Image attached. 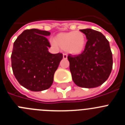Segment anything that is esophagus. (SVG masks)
<instances>
[{
    "label": "esophagus",
    "mask_w": 125,
    "mask_h": 125,
    "mask_svg": "<svg viewBox=\"0 0 125 125\" xmlns=\"http://www.w3.org/2000/svg\"><path fill=\"white\" fill-rule=\"evenodd\" d=\"M67 57H68V55L66 53H63V58L64 59H67Z\"/></svg>",
    "instance_id": "esophagus-1"
}]
</instances>
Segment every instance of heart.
I'll list each match as a JSON object with an SVG mask.
<instances>
[{
	"label": "heart",
	"instance_id": "heart-1",
	"mask_svg": "<svg viewBox=\"0 0 125 125\" xmlns=\"http://www.w3.org/2000/svg\"><path fill=\"white\" fill-rule=\"evenodd\" d=\"M54 46L57 44L72 54H79L84 51L86 44V36L81 31H71L57 34L55 41L52 42Z\"/></svg>",
	"mask_w": 125,
	"mask_h": 125
}]
</instances>
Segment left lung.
Returning <instances> with one entry per match:
<instances>
[{
	"label": "left lung",
	"instance_id": "obj_1",
	"mask_svg": "<svg viewBox=\"0 0 125 125\" xmlns=\"http://www.w3.org/2000/svg\"><path fill=\"white\" fill-rule=\"evenodd\" d=\"M88 41L79 55L69 54V69L74 83L81 88L98 87L108 79L113 68L110 43L102 33L91 29L80 30Z\"/></svg>",
	"mask_w": 125,
	"mask_h": 125
}]
</instances>
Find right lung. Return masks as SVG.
Segmentation results:
<instances>
[{"label":"right lung","mask_w":125,"mask_h":125,"mask_svg":"<svg viewBox=\"0 0 125 125\" xmlns=\"http://www.w3.org/2000/svg\"><path fill=\"white\" fill-rule=\"evenodd\" d=\"M51 33L36 29L25 30L15 41L11 54L13 73L23 87L32 91L51 86L54 74L63 56L48 51Z\"/></svg>","instance_id":"right-lung-1"}]
</instances>
